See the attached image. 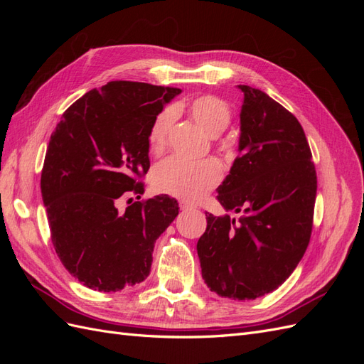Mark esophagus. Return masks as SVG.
Segmentation results:
<instances>
[{
  "label": "esophagus",
  "mask_w": 364,
  "mask_h": 364,
  "mask_svg": "<svg viewBox=\"0 0 364 364\" xmlns=\"http://www.w3.org/2000/svg\"><path fill=\"white\" fill-rule=\"evenodd\" d=\"M179 205H181V209H182V211H193V209H196V208H197L196 205L188 203V202H183V200H182Z\"/></svg>",
  "instance_id": "obj_1"
}]
</instances>
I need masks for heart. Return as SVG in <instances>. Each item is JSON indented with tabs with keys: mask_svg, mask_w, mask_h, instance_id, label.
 <instances>
[{
	"mask_svg": "<svg viewBox=\"0 0 364 364\" xmlns=\"http://www.w3.org/2000/svg\"><path fill=\"white\" fill-rule=\"evenodd\" d=\"M190 117L209 136H217L229 126L232 111L229 105L215 95H199L188 105ZM174 114L165 111L156 117L149 130V149L155 155L167 149ZM222 179L218 164L205 159L199 162H186L179 158H168L156 164L151 170L150 181L155 191L178 197L182 200L196 202L211 191Z\"/></svg>",
	"mask_w": 364,
	"mask_h": 364,
	"instance_id": "heart-1",
	"label": "heart"
}]
</instances>
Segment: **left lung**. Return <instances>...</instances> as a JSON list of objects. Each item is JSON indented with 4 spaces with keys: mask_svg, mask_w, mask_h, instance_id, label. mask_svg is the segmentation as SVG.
Instances as JSON below:
<instances>
[{
    "mask_svg": "<svg viewBox=\"0 0 364 364\" xmlns=\"http://www.w3.org/2000/svg\"><path fill=\"white\" fill-rule=\"evenodd\" d=\"M240 155L218 186L217 200L240 218L206 214L197 241L211 291L249 301L287 279L310 243L317 176L297 118L266 92L238 85Z\"/></svg>",
    "mask_w": 364,
    "mask_h": 364,
    "instance_id": "obj_1",
    "label": "left lung"
}]
</instances>
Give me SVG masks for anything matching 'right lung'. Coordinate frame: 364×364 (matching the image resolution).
<instances>
[{"instance_id": "1", "label": "right lung", "mask_w": 364, "mask_h": 364, "mask_svg": "<svg viewBox=\"0 0 364 364\" xmlns=\"http://www.w3.org/2000/svg\"><path fill=\"white\" fill-rule=\"evenodd\" d=\"M182 91L115 80L86 92L51 134L41 174L53 246L75 279L111 293L144 281L155 241L179 214L178 200H141L153 121ZM138 203L117 211L121 196Z\"/></svg>"}]
</instances>
